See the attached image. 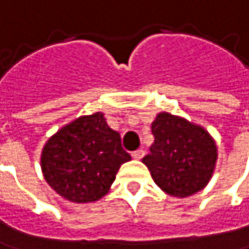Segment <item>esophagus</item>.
Returning a JSON list of instances; mask_svg holds the SVG:
<instances>
[{
    "label": "esophagus",
    "mask_w": 249,
    "mask_h": 249,
    "mask_svg": "<svg viewBox=\"0 0 249 249\" xmlns=\"http://www.w3.org/2000/svg\"><path fill=\"white\" fill-rule=\"evenodd\" d=\"M132 157H133L135 160H142V158L144 157V150H136V151H133V153H132Z\"/></svg>",
    "instance_id": "obj_1"
}]
</instances>
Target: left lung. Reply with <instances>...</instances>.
Wrapping results in <instances>:
<instances>
[{
    "label": "left lung",
    "mask_w": 249,
    "mask_h": 249,
    "mask_svg": "<svg viewBox=\"0 0 249 249\" xmlns=\"http://www.w3.org/2000/svg\"><path fill=\"white\" fill-rule=\"evenodd\" d=\"M150 154L143 158L155 184L172 196L185 197L209 182L217 160V146L197 125L160 113L151 125Z\"/></svg>",
    "instance_id": "left-lung-1"
}]
</instances>
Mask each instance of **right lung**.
<instances>
[{"instance_id": "obj_1", "label": "right lung", "mask_w": 249, "mask_h": 249, "mask_svg": "<svg viewBox=\"0 0 249 249\" xmlns=\"http://www.w3.org/2000/svg\"><path fill=\"white\" fill-rule=\"evenodd\" d=\"M131 155L103 114L77 118L49 139L42 172L52 188L71 202H95L107 194L121 163Z\"/></svg>"}]
</instances>
